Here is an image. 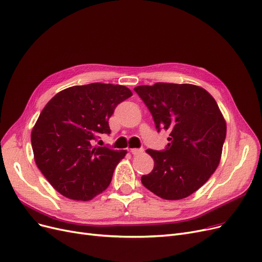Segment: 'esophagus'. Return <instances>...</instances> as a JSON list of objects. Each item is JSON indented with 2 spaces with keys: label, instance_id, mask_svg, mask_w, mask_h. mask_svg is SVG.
<instances>
[{
  "label": "esophagus",
  "instance_id": "1",
  "mask_svg": "<svg viewBox=\"0 0 262 262\" xmlns=\"http://www.w3.org/2000/svg\"><path fill=\"white\" fill-rule=\"evenodd\" d=\"M143 151H144L143 147H140V149H137V147H134V149H130V152L134 155H139V154L143 153Z\"/></svg>",
  "mask_w": 262,
  "mask_h": 262
}]
</instances>
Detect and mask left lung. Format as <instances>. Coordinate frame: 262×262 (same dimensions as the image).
<instances>
[{
	"label": "left lung",
	"instance_id": "8db88e82",
	"mask_svg": "<svg viewBox=\"0 0 262 262\" xmlns=\"http://www.w3.org/2000/svg\"><path fill=\"white\" fill-rule=\"evenodd\" d=\"M157 132L169 130L163 151L147 149L154 168L141 182L155 195L179 200L191 195L217 168L226 139V122L212 95L194 84L157 82L136 86Z\"/></svg>",
	"mask_w": 262,
	"mask_h": 262
}]
</instances>
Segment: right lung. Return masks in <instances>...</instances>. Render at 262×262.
Returning <instances> with one entry per match:
<instances>
[{
    "label": "right lung",
    "mask_w": 262,
    "mask_h": 262,
    "mask_svg": "<svg viewBox=\"0 0 262 262\" xmlns=\"http://www.w3.org/2000/svg\"><path fill=\"white\" fill-rule=\"evenodd\" d=\"M132 95L124 85L95 82L65 89L45 106L32 129V149L38 169L61 195L88 201L109 186L127 152L94 143L110 134L109 118Z\"/></svg>",
    "instance_id": "right-lung-1"
}]
</instances>
